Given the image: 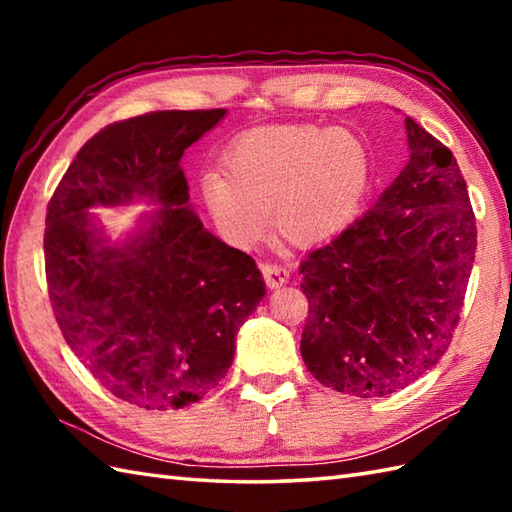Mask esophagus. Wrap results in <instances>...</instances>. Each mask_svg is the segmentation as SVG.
Wrapping results in <instances>:
<instances>
[{
	"mask_svg": "<svg viewBox=\"0 0 512 512\" xmlns=\"http://www.w3.org/2000/svg\"><path fill=\"white\" fill-rule=\"evenodd\" d=\"M259 268H262V275L266 279L268 288H281L288 281L290 273L284 268V266H277V264H259Z\"/></svg>",
	"mask_w": 512,
	"mask_h": 512,
	"instance_id": "34e87169",
	"label": "esophagus"
}]
</instances>
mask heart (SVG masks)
Wrapping results in <instances>:
<instances>
[{
    "label": "heart",
    "mask_w": 512,
    "mask_h": 512,
    "mask_svg": "<svg viewBox=\"0 0 512 512\" xmlns=\"http://www.w3.org/2000/svg\"><path fill=\"white\" fill-rule=\"evenodd\" d=\"M222 173L204 178V200L237 244L270 222L295 246L330 242L361 215L374 165L365 140L343 127L279 125L248 132L228 147Z\"/></svg>",
    "instance_id": "b5f03b06"
}]
</instances>
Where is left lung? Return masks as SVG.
I'll list each match as a JSON object with an SVG mask.
<instances>
[{
  "label": "left lung",
  "mask_w": 512,
  "mask_h": 512,
  "mask_svg": "<svg viewBox=\"0 0 512 512\" xmlns=\"http://www.w3.org/2000/svg\"><path fill=\"white\" fill-rule=\"evenodd\" d=\"M407 167L363 217L301 262V356L321 385L385 398L436 367L464 306L477 226L462 171L405 118Z\"/></svg>",
  "instance_id": "1"
}]
</instances>
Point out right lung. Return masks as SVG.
<instances>
[{
  "label": "right lung",
  "instance_id": "obj_1",
  "mask_svg": "<svg viewBox=\"0 0 512 512\" xmlns=\"http://www.w3.org/2000/svg\"><path fill=\"white\" fill-rule=\"evenodd\" d=\"M224 114L165 110L107 125L48 204L43 253L63 339L110 394L140 409H182L209 394L266 295L255 259L206 231L189 206L180 158ZM134 197L163 206L110 247L87 211Z\"/></svg>",
  "mask_w": 512,
  "mask_h": 512
}]
</instances>
